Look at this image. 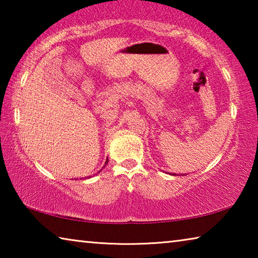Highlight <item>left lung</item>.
Returning <instances> with one entry per match:
<instances>
[{"label": "left lung", "mask_w": 258, "mask_h": 258, "mask_svg": "<svg viewBox=\"0 0 258 258\" xmlns=\"http://www.w3.org/2000/svg\"><path fill=\"white\" fill-rule=\"evenodd\" d=\"M172 175H176V174H172Z\"/></svg>", "instance_id": "8db88e82"}]
</instances>
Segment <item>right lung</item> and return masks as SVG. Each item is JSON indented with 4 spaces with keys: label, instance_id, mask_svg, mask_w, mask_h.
Returning <instances> with one entry per match:
<instances>
[{
    "label": "right lung",
    "instance_id": "1",
    "mask_svg": "<svg viewBox=\"0 0 258 258\" xmlns=\"http://www.w3.org/2000/svg\"><path fill=\"white\" fill-rule=\"evenodd\" d=\"M106 164H108V158H107V160H106V163H104V166H106ZM104 166H103V167H104ZM101 171H102V169H101Z\"/></svg>",
    "mask_w": 258,
    "mask_h": 258
}]
</instances>
